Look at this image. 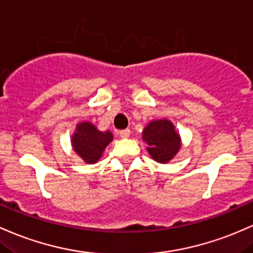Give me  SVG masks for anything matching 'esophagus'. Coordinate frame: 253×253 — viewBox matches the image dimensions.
I'll return each instance as SVG.
<instances>
[{"mask_svg": "<svg viewBox=\"0 0 253 253\" xmlns=\"http://www.w3.org/2000/svg\"><path fill=\"white\" fill-rule=\"evenodd\" d=\"M129 133H131V131H129L128 128L121 129V131H119V135H120L121 138H128L129 137Z\"/></svg>", "mask_w": 253, "mask_h": 253, "instance_id": "obj_1", "label": "esophagus"}]
</instances>
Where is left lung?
I'll list each match as a JSON object with an SVG mask.
<instances>
[{"label":"left lung","mask_w":253,"mask_h":253,"mask_svg":"<svg viewBox=\"0 0 253 253\" xmlns=\"http://www.w3.org/2000/svg\"><path fill=\"white\" fill-rule=\"evenodd\" d=\"M143 140L149 145L148 151L151 157L161 163L170 161L180 149L179 134L168 120L150 122L143 132Z\"/></svg>","instance_id":"left-lung-1"}]
</instances>
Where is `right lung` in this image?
Segmentation results:
<instances>
[{"label": "right lung", "mask_w": 253, "mask_h": 253, "mask_svg": "<svg viewBox=\"0 0 253 253\" xmlns=\"http://www.w3.org/2000/svg\"><path fill=\"white\" fill-rule=\"evenodd\" d=\"M113 140L110 132H99L90 122L78 125L77 131L72 138L74 151L86 163H96L102 156L105 146Z\"/></svg>", "instance_id": "add662e5"}]
</instances>
